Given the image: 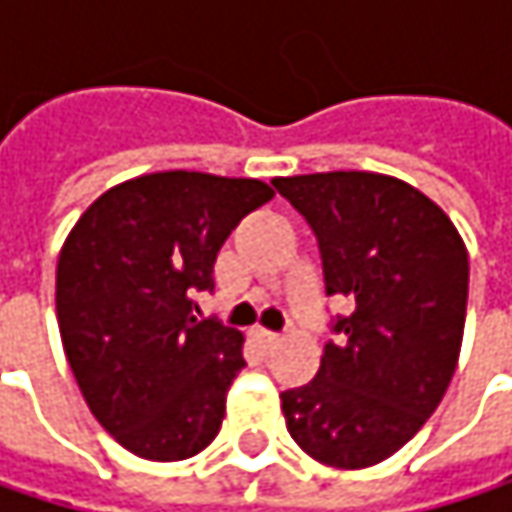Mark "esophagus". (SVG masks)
Instances as JSON below:
<instances>
[{
	"label": "esophagus",
	"mask_w": 512,
	"mask_h": 512,
	"mask_svg": "<svg viewBox=\"0 0 512 512\" xmlns=\"http://www.w3.org/2000/svg\"><path fill=\"white\" fill-rule=\"evenodd\" d=\"M252 338H255L263 350H272V347L281 341V335H278V332H269V329H263V326H255V329H252Z\"/></svg>",
	"instance_id": "34e87169"
}]
</instances>
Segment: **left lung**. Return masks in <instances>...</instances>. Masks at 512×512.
Here are the masks:
<instances>
[{"label":"left lung","mask_w":512,"mask_h":512,"mask_svg":"<svg viewBox=\"0 0 512 512\" xmlns=\"http://www.w3.org/2000/svg\"><path fill=\"white\" fill-rule=\"evenodd\" d=\"M317 237L335 317L320 370L281 391L293 442L317 462L367 468L400 451L436 412L457 370L468 252L415 186L373 171L275 177Z\"/></svg>","instance_id":"obj_1"}]
</instances>
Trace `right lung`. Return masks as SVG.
Masks as SVG:
<instances>
[{"mask_svg":"<svg viewBox=\"0 0 512 512\" xmlns=\"http://www.w3.org/2000/svg\"><path fill=\"white\" fill-rule=\"evenodd\" d=\"M275 192L249 177L156 171L103 192L55 269V314L79 391L130 454L204 451L246 367L243 332L198 320L222 243Z\"/></svg>","mask_w":512,"mask_h":512,"instance_id":"add662e5","label":"right lung"}]
</instances>
